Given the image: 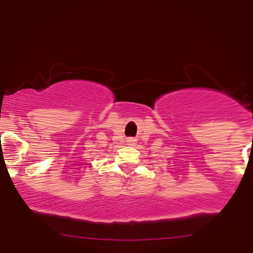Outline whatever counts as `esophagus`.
I'll use <instances>...</instances> for the list:
<instances>
[{
    "instance_id": "obj_1",
    "label": "esophagus",
    "mask_w": 253,
    "mask_h": 253,
    "mask_svg": "<svg viewBox=\"0 0 253 253\" xmlns=\"http://www.w3.org/2000/svg\"><path fill=\"white\" fill-rule=\"evenodd\" d=\"M127 141H129V142H130V144H131V142H132V141H134V140H132V139H129V140H127Z\"/></svg>"
}]
</instances>
